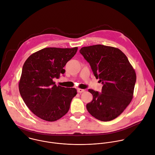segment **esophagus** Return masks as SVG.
Wrapping results in <instances>:
<instances>
[{"label":"esophagus","instance_id":"34e87169","mask_svg":"<svg viewBox=\"0 0 155 155\" xmlns=\"http://www.w3.org/2000/svg\"><path fill=\"white\" fill-rule=\"evenodd\" d=\"M77 90H78V92L79 93H83V92L85 91V90L81 89V88H78Z\"/></svg>","mask_w":155,"mask_h":155}]
</instances>
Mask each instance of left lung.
Wrapping results in <instances>:
<instances>
[{"label": "left lung", "mask_w": 155, "mask_h": 155, "mask_svg": "<svg viewBox=\"0 0 155 155\" xmlns=\"http://www.w3.org/2000/svg\"><path fill=\"white\" fill-rule=\"evenodd\" d=\"M79 52L103 85L101 93L88 90L93 97L87 104L88 111L101 121L114 119L133 99L136 81L134 70L125 54L117 48L95 45L82 47Z\"/></svg>", "instance_id": "left-lung-1"}]
</instances>
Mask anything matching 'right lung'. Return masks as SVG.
I'll return each instance as SVG.
<instances>
[{
	"instance_id": "add662e5",
	"label": "right lung",
	"mask_w": 155,
	"mask_h": 155,
	"mask_svg": "<svg viewBox=\"0 0 155 155\" xmlns=\"http://www.w3.org/2000/svg\"><path fill=\"white\" fill-rule=\"evenodd\" d=\"M77 51L78 47L45 48L32 54L25 62L19 92L26 105L41 119L55 121L68 111L77 90L57 86L53 79L65 73L64 67Z\"/></svg>"
}]
</instances>
